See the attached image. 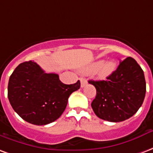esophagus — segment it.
I'll use <instances>...</instances> for the list:
<instances>
[{
  "instance_id": "obj_1",
  "label": "esophagus",
  "mask_w": 153,
  "mask_h": 153,
  "mask_svg": "<svg viewBox=\"0 0 153 153\" xmlns=\"http://www.w3.org/2000/svg\"><path fill=\"white\" fill-rule=\"evenodd\" d=\"M80 79H81V87H84L85 85L87 84V81H86V80L83 77H81Z\"/></svg>"
}]
</instances>
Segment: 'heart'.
Returning a JSON list of instances; mask_svg holds the SVG:
<instances>
[{
	"label": "heart",
	"instance_id": "b5f03b06",
	"mask_svg": "<svg viewBox=\"0 0 153 153\" xmlns=\"http://www.w3.org/2000/svg\"><path fill=\"white\" fill-rule=\"evenodd\" d=\"M115 65L112 62H107L103 63V61H98L88 67L87 71L89 72H94L97 71V76L100 78L108 76L114 71Z\"/></svg>",
	"mask_w": 153,
	"mask_h": 153
}]
</instances>
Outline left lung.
Listing matches in <instances>:
<instances>
[{"instance_id": "8db88e82", "label": "left lung", "mask_w": 153, "mask_h": 153, "mask_svg": "<svg viewBox=\"0 0 153 153\" xmlns=\"http://www.w3.org/2000/svg\"><path fill=\"white\" fill-rule=\"evenodd\" d=\"M96 88L91 102L95 115L111 122H120L135 114L146 94L143 71L135 60L128 57L104 81H89Z\"/></svg>"}]
</instances>
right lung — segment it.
<instances>
[{
    "instance_id": "add662e5",
    "label": "right lung",
    "mask_w": 153,
    "mask_h": 153,
    "mask_svg": "<svg viewBox=\"0 0 153 153\" xmlns=\"http://www.w3.org/2000/svg\"><path fill=\"white\" fill-rule=\"evenodd\" d=\"M80 86V81L75 84H63L58 74L46 73L36 62L28 61L20 63L11 74L8 99L24 121L44 126L60 117L70 94Z\"/></svg>"
}]
</instances>
